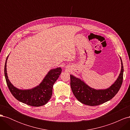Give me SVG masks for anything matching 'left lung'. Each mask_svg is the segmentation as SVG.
Here are the masks:
<instances>
[{
	"instance_id": "8db88e82",
	"label": "left lung",
	"mask_w": 130,
	"mask_h": 130,
	"mask_svg": "<svg viewBox=\"0 0 130 130\" xmlns=\"http://www.w3.org/2000/svg\"><path fill=\"white\" fill-rule=\"evenodd\" d=\"M121 68L119 76L113 85L105 89L90 87L80 78L70 76V86L74 96L81 103L88 106H97L107 102L115 96L119 90L123 80L124 67L120 58Z\"/></svg>"
}]
</instances>
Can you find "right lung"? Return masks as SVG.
<instances>
[{
  "instance_id": "obj_1",
  "label": "right lung",
  "mask_w": 130,
  "mask_h": 130,
  "mask_svg": "<svg viewBox=\"0 0 130 130\" xmlns=\"http://www.w3.org/2000/svg\"><path fill=\"white\" fill-rule=\"evenodd\" d=\"M8 57L7 56L5 64L4 74L7 85L13 96L22 103L34 107L46 104L52 97L53 85L61 73V68L51 69L41 83L36 87L30 89H19L11 83L7 76L6 63Z\"/></svg>"
}]
</instances>
